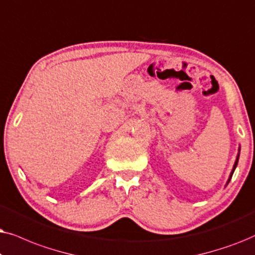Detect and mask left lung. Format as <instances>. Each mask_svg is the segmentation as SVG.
I'll use <instances>...</instances> for the list:
<instances>
[{
    "label": "left lung",
    "instance_id": "obj_1",
    "mask_svg": "<svg viewBox=\"0 0 255 255\" xmlns=\"http://www.w3.org/2000/svg\"><path fill=\"white\" fill-rule=\"evenodd\" d=\"M239 155H240V147H239V149H238V155H237V159H236V162H234L233 169H232V171H231V174H230V177H229V179H227V183H226V185L229 184V182L231 181V178H232V175H233V172H234V170H236V168H237V164H238V161H239Z\"/></svg>",
    "mask_w": 255,
    "mask_h": 255
}]
</instances>
